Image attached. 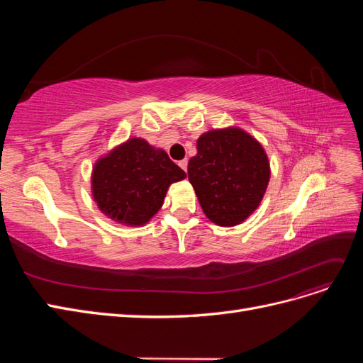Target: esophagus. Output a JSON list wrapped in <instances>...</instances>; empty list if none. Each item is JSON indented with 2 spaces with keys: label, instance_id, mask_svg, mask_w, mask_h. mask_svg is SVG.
<instances>
[{
  "label": "esophagus",
  "instance_id": "1",
  "mask_svg": "<svg viewBox=\"0 0 363 363\" xmlns=\"http://www.w3.org/2000/svg\"><path fill=\"white\" fill-rule=\"evenodd\" d=\"M179 167L186 172V171H188V160H186V159H183V160H180L179 162Z\"/></svg>",
  "mask_w": 363,
  "mask_h": 363
}]
</instances>
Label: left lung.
<instances>
[{"instance_id":"1","label":"left lung","mask_w":363,"mask_h":363,"mask_svg":"<svg viewBox=\"0 0 363 363\" xmlns=\"http://www.w3.org/2000/svg\"><path fill=\"white\" fill-rule=\"evenodd\" d=\"M188 175L204 215L216 225L233 227L259 207L271 168L256 138L239 127H225L199 138Z\"/></svg>"}]
</instances>
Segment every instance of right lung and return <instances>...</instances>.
Returning <instances> with one entry per match:
<instances>
[{
	"label": "right lung",
	"instance_id": "add662e5",
	"mask_svg": "<svg viewBox=\"0 0 363 363\" xmlns=\"http://www.w3.org/2000/svg\"><path fill=\"white\" fill-rule=\"evenodd\" d=\"M186 179L164 150L142 138H130L98 159L91 188L98 208L115 223L139 227L155 216L168 188Z\"/></svg>",
	"mask_w": 363,
	"mask_h": 363
}]
</instances>
